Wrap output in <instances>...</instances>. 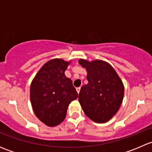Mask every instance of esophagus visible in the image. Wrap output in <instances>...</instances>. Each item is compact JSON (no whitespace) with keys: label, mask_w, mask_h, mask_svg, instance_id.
I'll use <instances>...</instances> for the list:
<instances>
[{"label":"esophagus","mask_w":152,"mask_h":152,"mask_svg":"<svg viewBox=\"0 0 152 152\" xmlns=\"http://www.w3.org/2000/svg\"><path fill=\"white\" fill-rule=\"evenodd\" d=\"M80 90H81V87H76V91H77L78 93H79V92H80Z\"/></svg>","instance_id":"1"}]
</instances>
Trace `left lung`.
<instances>
[{"label": "left lung", "instance_id": "obj_1", "mask_svg": "<svg viewBox=\"0 0 152 152\" xmlns=\"http://www.w3.org/2000/svg\"><path fill=\"white\" fill-rule=\"evenodd\" d=\"M79 63L87 70L88 81L79 93L81 107L86 115L94 122H107L117 113L123 102V82L106 61L79 59Z\"/></svg>", "mask_w": 152, "mask_h": 152}]
</instances>
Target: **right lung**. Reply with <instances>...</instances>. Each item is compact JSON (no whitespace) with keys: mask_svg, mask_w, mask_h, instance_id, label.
I'll return each instance as SVG.
<instances>
[{"mask_svg":"<svg viewBox=\"0 0 152 152\" xmlns=\"http://www.w3.org/2000/svg\"><path fill=\"white\" fill-rule=\"evenodd\" d=\"M71 61L50 59L44 64L31 83L30 99L38 119L48 126L59 125L66 117L67 107L78 93L65 71Z\"/></svg>","mask_w":152,"mask_h":152,"instance_id":"1","label":"right lung"}]
</instances>
